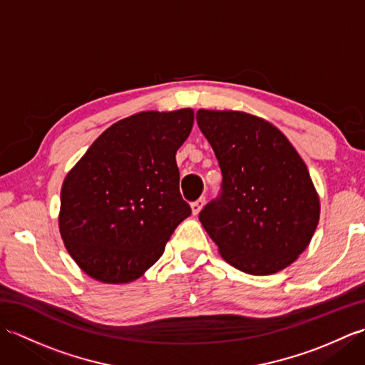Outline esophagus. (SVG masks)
<instances>
[{
    "label": "esophagus",
    "instance_id": "34e87169",
    "mask_svg": "<svg viewBox=\"0 0 365 365\" xmlns=\"http://www.w3.org/2000/svg\"><path fill=\"white\" fill-rule=\"evenodd\" d=\"M204 205H205V196H200L197 200H195V202L191 204L192 215H197L200 210H202Z\"/></svg>",
    "mask_w": 365,
    "mask_h": 365
}]
</instances>
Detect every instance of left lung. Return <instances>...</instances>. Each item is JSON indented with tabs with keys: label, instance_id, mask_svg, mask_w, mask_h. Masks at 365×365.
<instances>
[{
	"label": "left lung",
	"instance_id": "1",
	"mask_svg": "<svg viewBox=\"0 0 365 365\" xmlns=\"http://www.w3.org/2000/svg\"><path fill=\"white\" fill-rule=\"evenodd\" d=\"M222 174L221 191L199 213L227 263L273 274L306 250L320 218L309 170L281 131L238 111L196 113Z\"/></svg>",
	"mask_w": 365,
	"mask_h": 365
}]
</instances>
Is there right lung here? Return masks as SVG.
<instances>
[{"label": "right lung", "mask_w": 365, "mask_h": 365, "mask_svg": "<svg viewBox=\"0 0 365 365\" xmlns=\"http://www.w3.org/2000/svg\"><path fill=\"white\" fill-rule=\"evenodd\" d=\"M195 120L190 108L115 122L67 174L59 230L91 277L135 281L157 262L191 207L180 195L175 153Z\"/></svg>", "instance_id": "obj_1"}]
</instances>
